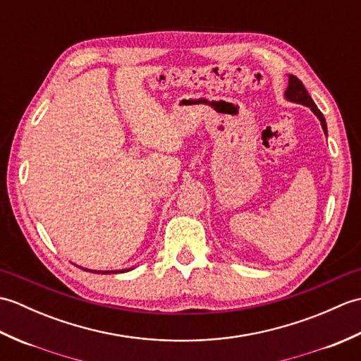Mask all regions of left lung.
I'll use <instances>...</instances> for the list:
<instances>
[{
  "mask_svg": "<svg viewBox=\"0 0 361 361\" xmlns=\"http://www.w3.org/2000/svg\"><path fill=\"white\" fill-rule=\"evenodd\" d=\"M286 99L290 102L309 106V109L313 113H315L318 119L321 121V127H323L324 133L327 135V126H326V119L323 116V113L318 110V106L315 105V102H313V99L307 93V90H305V87L302 85V82L299 80L296 75H288V88L286 90Z\"/></svg>",
  "mask_w": 361,
  "mask_h": 361,
  "instance_id": "8db88e82",
  "label": "left lung"
}]
</instances>
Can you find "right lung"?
Returning <instances> with one entry per match:
<instances>
[{
	"mask_svg": "<svg viewBox=\"0 0 361 361\" xmlns=\"http://www.w3.org/2000/svg\"><path fill=\"white\" fill-rule=\"evenodd\" d=\"M128 271V270H124ZM94 273H102V274H109V273H119V271H94Z\"/></svg>",
	"mask_w": 361,
	"mask_h": 361,
	"instance_id": "right-lung-1",
	"label": "right lung"
}]
</instances>
